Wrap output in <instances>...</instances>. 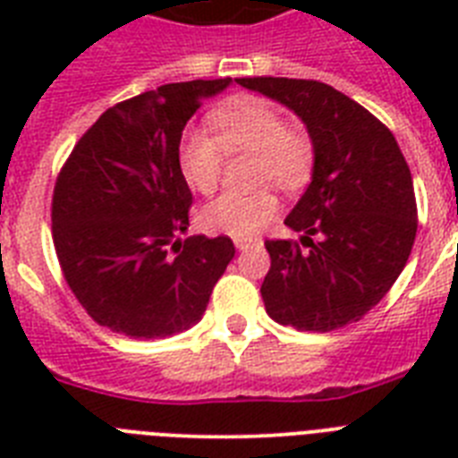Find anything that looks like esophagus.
Masks as SVG:
<instances>
[{"instance_id": "esophagus-1", "label": "esophagus", "mask_w": 458, "mask_h": 458, "mask_svg": "<svg viewBox=\"0 0 458 458\" xmlns=\"http://www.w3.org/2000/svg\"><path fill=\"white\" fill-rule=\"evenodd\" d=\"M254 244H261V240H259V237H235V247L240 251L250 250Z\"/></svg>"}]
</instances>
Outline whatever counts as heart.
Masks as SVG:
<instances>
[{
    "instance_id": "obj_1",
    "label": "heart",
    "mask_w": 458,
    "mask_h": 458,
    "mask_svg": "<svg viewBox=\"0 0 458 458\" xmlns=\"http://www.w3.org/2000/svg\"><path fill=\"white\" fill-rule=\"evenodd\" d=\"M214 135L187 131L178 145V168L192 192L208 194L218 185L225 154H257V182H276L283 190H300L313 171V142L300 128L285 123L273 104L242 99L211 116ZM278 194L271 187L257 192H225L204 204L197 216L211 235H251L278 214Z\"/></svg>"
}]
</instances>
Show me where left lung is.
Instances as JSON below:
<instances>
[{"label":"left lung","mask_w":458,"mask_h":458,"mask_svg":"<svg viewBox=\"0 0 458 458\" xmlns=\"http://www.w3.org/2000/svg\"><path fill=\"white\" fill-rule=\"evenodd\" d=\"M237 82L294 111L313 142L311 182L285 218L287 228L304 233L301 244L266 242V311L280 326L311 333L361 320L404 271L419 228L411 171L397 140L326 82Z\"/></svg>","instance_id":"left-lung-1"}]
</instances>
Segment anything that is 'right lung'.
Instances as JSON below:
<instances>
[{
	"mask_svg": "<svg viewBox=\"0 0 458 458\" xmlns=\"http://www.w3.org/2000/svg\"><path fill=\"white\" fill-rule=\"evenodd\" d=\"M233 78L171 82L111 106L61 168L52 235L68 287L114 333L161 340L199 323L235 257L233 240L192 235L178 145L201 102Z\"/></svg>",
	"mask_w": 458,
	"mask_h": 458,
	"instance_id": "1",
	"label": "right lung"
}]
</instances>
